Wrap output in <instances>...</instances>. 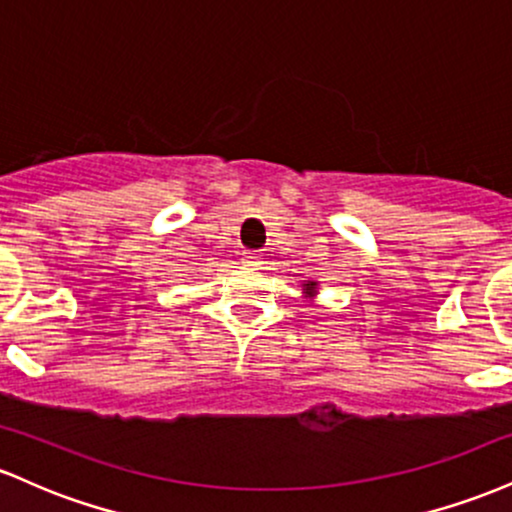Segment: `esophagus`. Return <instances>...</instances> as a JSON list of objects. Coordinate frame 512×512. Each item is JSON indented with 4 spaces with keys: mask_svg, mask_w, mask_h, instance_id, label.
<instances>
[{
    "mask_svg": "<svg viewBox=\"0 0 512 512\" xmlns=\"http://www.w3.org/2000/svg\"><path fill=\"white\" fill-rule=\"evenodd\" d=\"M243 264H245V267H260L262 260H260V255H257V252H243Z\"/></svg>",
    "mask_w": 512,
    "mask_h": 512,
    "instance_id": "1",
    "label": "esophagus"
}]
</instances>
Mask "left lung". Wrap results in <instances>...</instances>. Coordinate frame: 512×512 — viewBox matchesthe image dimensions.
<instances>
[{
    "label": "left lung",
    "mask_w": 512,
    "mask_h": 512,
    "mask_svg": "<svg viewBox=\"0 0 512 512\" xmlns=\"http://www.w3.org/2000/svg\"><path fill=\"white\" fill-rule=\"evenodd\" d=\"M313 286H315V284H308V293H313Z\"/></svg>",
    "instance_id": "8db88e82"
}]
</instances>
